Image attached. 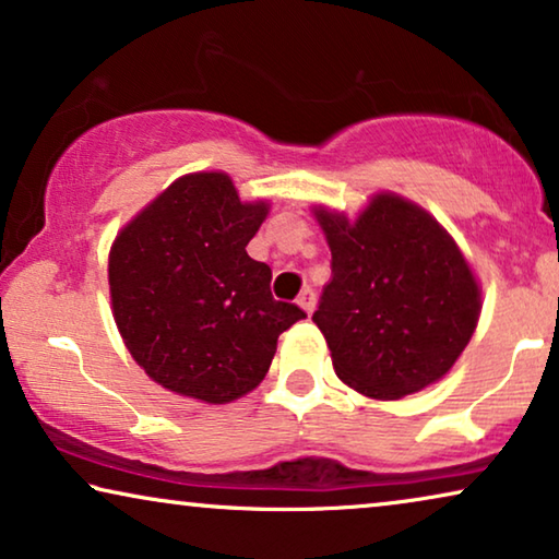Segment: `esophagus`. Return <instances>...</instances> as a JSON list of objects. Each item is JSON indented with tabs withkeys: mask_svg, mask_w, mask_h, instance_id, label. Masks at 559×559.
I'll list each match as a JSON object with an SVG mask.
<instances>
[{
	"mask_svg": "<svg viewBox=\"0 0 559 559\" xmlns=\"http://www.w3.org/2000/svg\"><path fill=\"white\" fill-rule=\"evenodd\" d=\"M297 305H300V308H302L305 312L316 310V289L305 287L302 293H300V297H297Z\"/></svg>",
	"mask_w": 559,
	"mask_h": 559,
	"instance_id": "1",
	"label": "esophagus"
}]
</instances>
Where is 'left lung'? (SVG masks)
<instances>
[{
    "instance_id": "8db88e82",
    "label": "left lung",
    "mask_w": 559,
    "mask_h": 559,
    "mask_svg": "<svg viewBox=\"0 0 559 559\" xmlns=\"http://www.w3.org/2000/svg\"><path fill=\"white\" fill-rule=\"evenodd\" d=\"M331 282L312 320L333 369L356 392L400 400L445 377L468 346L480 293L468 262L430 213L381 193L356 224L316 211Z\"/></svg>"
}]
</instances>
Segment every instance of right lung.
<instances>
[{
	"label": "right lung",
	"instance_id": "1",
	"mask_svg": "<svg viewBox=\"0 0 559 559\" xmlns=\"http://www.w3.org/2000/svg\"><path fill=\"white\" fill-rule=\"evenodd\" d=\"M266 203H241L224 173L175 180L114 241V320L157 384L211 404L266 377L280 333L305 318L274 300L272 270L247 254Z\"/></svg>",
	"mask_w": 559,
	"mask_h": 559
}]
</instances>
